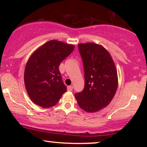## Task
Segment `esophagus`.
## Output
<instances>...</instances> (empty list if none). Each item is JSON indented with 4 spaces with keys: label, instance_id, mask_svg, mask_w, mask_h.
I'll return each instance as SVG.
<instances>
[{
    "label": "esophagus",
    "instance_id": "obj_1",
    "mask_svg": "<svg viewBox=\"0 0 147 147\" xmlns=\"http://www.w3.org/2000/svg\"><path fill=\"white\" fill-rule=\"evenodd\" d=\"M67 90L68 91H72V90H73V86H68Z\"/></svg>",
    "mask_w": 147,
    "mask_h": 147
}]
</instances>
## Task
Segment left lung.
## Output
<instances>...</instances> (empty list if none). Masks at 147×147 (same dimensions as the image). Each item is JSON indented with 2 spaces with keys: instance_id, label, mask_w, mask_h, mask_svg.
<instances>
[{
  "instance_id": "left-lung-1",
  "label": "left lung",
  "mask_w": 147,
  "mask_h": 147,
  "mask_svg": "<svg viewBox=\"0 0 147 147\" xmlns=\"http://www.w3.org/2000/svg\"><path fill=\"white\" fill-rule=\"evenodd\" d=\"M84 63L85 86L76 94L78 105L88 112H96L110 103L118 88V74L109 52L94 43H80Z\"/></svg>"
}]
</instances>
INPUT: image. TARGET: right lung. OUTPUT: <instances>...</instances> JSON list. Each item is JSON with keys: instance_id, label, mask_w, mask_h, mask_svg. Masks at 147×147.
Instances as JSON below:
<instances>
[{"instance_id": "add662e5", "label": "right lung", "mask_w": 147, "mask_h": 147, "mask_svg": "<svg viewBox=\"0 0 147 147\" xmlns=\"http://www.w3.org/2000/svg\"><path fill=\"white\" fill-rule=\"evenodd\" d=\"M74 48L71 44L51 40L31 54L25 66L24 82L34 104L43 108L57 104L67 90L59 66Z\"/></svg>"}]
</instances>
